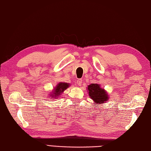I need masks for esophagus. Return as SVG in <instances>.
Returning a JSON list of instances; mask_svg holds the SVG:
<instances>
[{
    "label": "esophagus",
    "mask_w": 151,
    "mask_h": 151,
    "mask_svg": "<svg viewBox=\"0 0 151 151\" xmlns=\"http://www.w3.org/2000/svg\"><path fill=\"white\" fill-rule=\"evenodd\" d=\"M77 82V84H78V86H81L83 82H82V79H78V81H77V82Z\"/></svg>",
    "instance_id": "obj_1"
}]
</instances>
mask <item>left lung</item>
Instances as JSON below:
<instances>
[{
	"mask_svg": "<svg viewBox=\"0 0 151 151\" xmlns=\"http://www.w3.org/2000/svg\"><path fill=\"white\" fill-rule=\"evenodd\" d=\"M88 90L89 91V96L92 99L96 104H101L109 99L106 91L101 88L97 84H91L88 86Z\"/></svg>",
	"mask_w": 151,
	"mask_h": 151,
	"instance_id": "left-lung-1",
	"label": "left lung"
}]
</instances>
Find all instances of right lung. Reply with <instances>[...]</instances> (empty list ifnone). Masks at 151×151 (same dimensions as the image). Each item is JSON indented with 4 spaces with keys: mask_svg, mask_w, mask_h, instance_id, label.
<instances>
[{
    "mask_svg": "<svg viewBox=\"0 0 151 151\" xmlns=\"http://www.w3.org/2000/svg\"><path fill=\"white\" fill-rule=\"evenodd\" d=\"M69 84L68 83H62V82H61V83H59L58 85H57V86L55 87V88L54 89V92L53 93V94H52L51 96H54V97H58L59 96H60L61 93L63 92V91L65 90H66L67 88L69 87Z\"/></svg>",
    "mask_w": 151,
    "mask_h": 151,
    "instance_id": "add662e5",
    "label": "right lung"
}]
</instances>
